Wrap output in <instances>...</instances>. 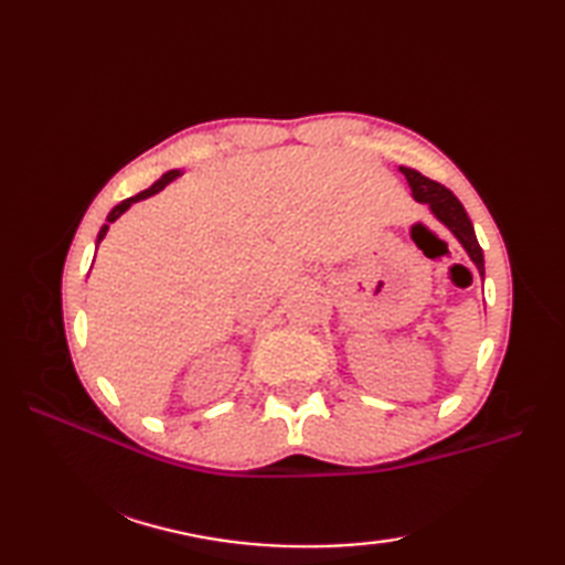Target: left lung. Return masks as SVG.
I'll return each instance as SVG.
<instances>
[{"mask_svg":"<svg viewBox=\"0 0 565 565\" xmlns=\"http://www.w3.org/2000/svg\"><path fill=\"white\" fill-rule=\"evenodd\" d=\"M401 172L405 174L407 184H411L415 201L427 203L429 211L435 213V218L449 227V231L456 235V239H459L463 249L468 252V257H471L478 271H481V276H486L483 249H481V245H478L476 233H473V223H471V218H468V213L461 206V201L456 199L447 186H441L439 182H431V179L419 174L417 170H411V167H401Z\"/></svg>","mask_w":565,"mask_h":565,"instance_id":"left-lung-1","label":"left lung"}]
</instances>
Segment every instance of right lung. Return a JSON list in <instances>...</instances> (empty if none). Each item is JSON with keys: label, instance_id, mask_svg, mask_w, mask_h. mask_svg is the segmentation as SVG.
<instances>
[{"label": "right lung", "instance_id": "1", "mask_svg": "<svg viewBox=\"0 0 565 565\" xmlns=\"http://www.w3.org/2000/svg\"><path fill=\"white\" fill-rule=\"evenodd\" d=\"M179 174H182V172H179V170H170V172H167V174H162L160 179H158V182H154L150 189H146V191H140V194H136V196H130V199H126V201H121V203H118V206H114L111 209V213L109 215H106V225H102V231H99V237H97V245L102 243V239H104V235H106V231H109V223H114L116 218H118V215H121V213H126L130 206H134V203L136 201H140V199H148V196H152V194H158V191L160 189H164L167 184H170L172 182V179H177Z\"/></svg>", "mask_w": 565, "mask_h": 565}]
</instances>
